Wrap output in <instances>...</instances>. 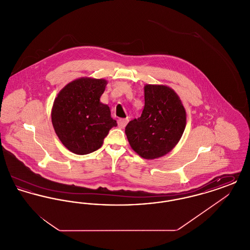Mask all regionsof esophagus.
Instances as JSON below:
<instances>
[{
  "label": "esophagus",
  "mask_w": 250,
  "mask_h": 250,
  "mask_svg": "<svg viewBox=\"0 0 250 250\" xmlns=\"http://www.w3.org/2000/svg\"><path fill=\"white\" fill-rule=\"evenodd\" d=\"M117 123H118V126L120 128H124L127 125L128 119L127 118H121V119L117 121Z\"/></svg>",
  "instance_id": "obj_1"
}]
</instances>
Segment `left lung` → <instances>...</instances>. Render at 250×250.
Instances as JSON below:
<instances>
[{
  "label": "left lung",
  "instance_id": "8db88e82",
  "mask_svg": "<svg viewBox=\"0 0 250 250\" xmlns=\"http://www.w3.org/2000/svg\"><path fill=\"white\" fill-rule=\"evenodd\" d=\"M186 121L185 107L172 89L147 84L144 87L143 113L127 124L125 132L138 155L155 159L167 154L177 144Z\"/></svg>",
  "mask_w": 250,
  "mask_h": 250
}]
</instances>
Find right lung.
<instances>
[{
	"mask_svg": "<svg viewBox=\"0 0 250 250\" xmlns=\"http://www.w3.org/2000/svg\"><path fill=\"white\" fill-rule=\"evenodd\" d=\"M107 82L82 78L67 84L54 100L51 121L60 141L72 153L99 149L108 131L117 126L107 105L100 102Z\"/></svg>",
	"mask_w": 250,
	"mask_h": 250,
	"instance_id": "right-lung-1",
	"label": "right lung"
}]
</instances>
